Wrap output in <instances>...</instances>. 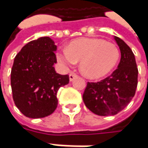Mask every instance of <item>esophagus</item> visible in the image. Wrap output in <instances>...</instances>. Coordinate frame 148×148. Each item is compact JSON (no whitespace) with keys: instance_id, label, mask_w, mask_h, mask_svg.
Returning <instances> with one entry per match:
<instances>
[{"instance_id":"obj_1","label":"esophagus","mask_w":148,"mask_h":148,"mask_svg":"<svg viewBox=\"0 0 148 148\" xmlns=\"http://www.w3.org/2000/svg\"><path fill=\"white\" fill-rule=\"evenodd\" d=\"M69 81H70V82H72V81H73V80H74V79H75L76 77H77V75H76L75 74L71 73V74H69Z\"/></svg>"}]
</instances>
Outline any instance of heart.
<instances>
[{"instance_id": "1", "label": "heart", "mask_w": 148, "mask_h": 148, "mask_svg": "<svg viewBox=\"0 0 148 148\" xmlns=\"http://www.w3.org/2000/svg\"><path fill=\"white\" fill-rule=\"evenodd\" d=\"M120 50L115 44L95 38H81L61 49L56 57L59 62L69 67L79 62V69L86 78L99 79L115 68L120 59Z\"/></svg>"}]
</instances>
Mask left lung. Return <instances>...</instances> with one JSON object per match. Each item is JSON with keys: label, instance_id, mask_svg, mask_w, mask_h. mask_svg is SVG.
Instances as JSON below:
<instances>
[{"label": "left lung", "instance_id": "left-lung-1", "mask_svg": "<svg viewBox=\"0 0 148 148\" xmlns=\"http://www.w3.org/2000/svg\"><path fill=\"white\" fill-rule=\"evenodd\" d=\"M121 54L118 68L97 83H88L83 95L85 106L96 115H115L128 106L138 85V68L130 47L114 36Z\"/></svg>", "mask_w": 148, "mask_h": 148}]
</instances>
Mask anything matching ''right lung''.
<instances>
[{"label": "right lung", "instance_id": "add662e5", "mask_svg": "<svg viewBox=\"0 0 148 148\" xmlns=\"http://www.w3.org/2000/svg\"><path fill=\"white\" fill-rule=\"evenodd\" d=\"M55 42L42 37L29 42L14 60L10 84L14 104L28 118H43L56 109L59 88L69 84V76L57 74Z\"/></svg>", "mask_w": 148, "mask_h": 148}]
</instances>
